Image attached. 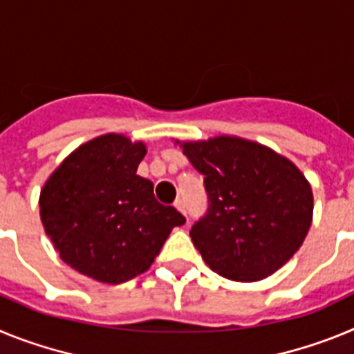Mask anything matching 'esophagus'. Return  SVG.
Masks as SVG:
<instances>
[{
	"instance_id": "obj_1",
	"label": "esophagus",
	"mask_w": 354,
	"mask_h": 354,
	"mask_svg": "<svg viewBox=\"0 0 354 354\" xmlns=\"http://www.w3.org/2000/svg\"><path fill=\"white\" fill-rule=\"evenodd\" d=\"M175 209H177V211H180L183 212L184 216H186V207H184V200H177V202H175Z\"/></svg>"
}]
</instances>
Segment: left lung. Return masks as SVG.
<instances>
[{"label": "left lung", "mask_w": 354, "mask_h": 354, "mask_svg": "<svg viewBox=\"0 0 354 354\" xmlns=\"http://www.w3.org/2000/svg\"><path fill=\"white\" fill-rule=\"evenodd\" d=\"M180 147L205 175L209 209L189 232L205 264L234 282H259L280 270L303 245L314 214L310 183L299 168L239 136Z\"/></svg>", "instance_id": "8db88e82"}]
</instances>
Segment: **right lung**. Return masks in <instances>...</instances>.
<instances>
[{
	"label": "right lung",
	"mask_w": 354,
	"mask_h": 354,
	"mask_svg": "<svg viewBox=\"0 0 354 354\" xmlns=\"http://www.w3.org/2000/svg\"><path fill=\"white\" fill-rule=\"evenodd\" d=\"M143 142L108 133L77 147L40 192V220L60 259L102 283L149 270L171 228L186 223L159 204L154 184L136 174Z\"/></svg>",
	"instance_id": "add662e5"
}]
</instances>
